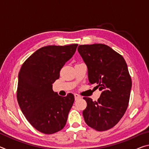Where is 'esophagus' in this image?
Here are the masks:
<instances>
[{"label":"esophagus","instance_id":"obj_1","mask_svg":"<svg viewBox=\"0 0 149 149\" xmlns=\"http://www.w3.org/2000/svg\"><path fill=\"white\" fill-rule=\"evenodd\" d=\"M74 97H75V100H77L81 98V96L78 94H74Z\"/></svg>","mask_w":149,"mask_h":149}]
</instances>
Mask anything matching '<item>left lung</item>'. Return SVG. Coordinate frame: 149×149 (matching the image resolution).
Returning a JSON list of instances; mask_svg holds the SVG:
<instances>
[{
    "instance_id": "obj_1",
    "label": "left lung",
    "mask_w": 149,
    "mask_h": 149,
    "mask_svg": "<svg viewBox=\"0 0 149 149\" xmlns=\"http://www.w3.org/2000/svg\"><path fill=\"white\" fill-rule=\"evenodd\" d=\"M77 50L87 65L89 83L102 91L97 101L84 97L85 122L99 132L111 129L124 115L129 103L132 83L127 64L106 45H79Z\"/></svg>"
}]
</instances>
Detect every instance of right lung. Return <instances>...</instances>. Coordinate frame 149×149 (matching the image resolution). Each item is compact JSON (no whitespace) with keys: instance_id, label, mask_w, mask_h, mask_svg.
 <instances>
[{"instance_id":"1","label":"right lung","mask_w":149,"mask_h":149,"mask_svg":"<svg viewBox=\"0 0 149 149\" xmlns=\"http://www.w3.org/2000/svg\"><path fill=\"white\" fill-rule=\"evenodd\" d=\"M77 45L42 47L24 62L19 70L17 102L27 120L40 132L52 134L66 123L74 96L58 95L52 90V84L60 77V70L74 54Z\"/></svg>"}]
</instances>
